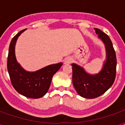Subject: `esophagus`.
I'll use <instances>...</instances> for the list:
<instances>
[{
	"instance_id": "esophagus-1",
	"label": "esophagus",
	"mask_w": 125,
	"mask_h": 125,
	"mask_svg": "<svg viewBox=\"0 0 125 125\" xmlns=\"http://www.w3.org/2000/svg\"><path fill=\"white\" fill-rule=\"evenodd\" d=\"M72 62V58H70V57H66L63 60L64 64H69V63H71Z\"/></svg>"
}]
</instances>
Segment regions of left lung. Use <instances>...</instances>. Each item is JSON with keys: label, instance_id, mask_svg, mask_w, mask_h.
<instances>
[{"label": "left lung", "instance_id": "obj_1", "mask_svg": "<svg viewBox=\"0 0 125 125\" xmlns=\"http://www.w3.org/2000/svg\"><path fill=\"white\" fill-rule=\"evenodd\" d=\"M94 29L106 49V60L102 70L98 73L91 74L80 65L72 64L73 86L80 96L88 99L95 98L105 93L112 86L116 77V57L112 41L106 33L98 29Z\"/></svg>", "mask_w": 125, "mask_h": 125}]
</instances>
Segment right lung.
Here are the masks:
<instances>
[{
    "instance_id": "right-lung-1",
    "label": "right lung",
    "mask_w": 125,
    "mask_h": 125,
    "mask_svg": "<svg viewBox=\"0 0 125 125\" xmlns=\"http://www.w3.org/2000/svg\"><path fill=\"white\" fill-rule=\"evenodd\" d=\"M25 31H21L10 41L7 59L8 72L12 86L19 94L30 98H39L47 92L53 76L63 63L49 65L35 72L23 69L16 59L15 45L18 37Z\"/></svg>"
}]
</instances>
